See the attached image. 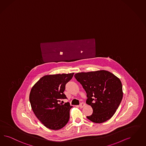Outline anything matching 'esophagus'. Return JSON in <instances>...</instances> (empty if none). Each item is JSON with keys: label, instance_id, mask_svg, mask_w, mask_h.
<instances>
[{"label": "esophagus", "instance_id": "obj_1", "mask_svg": "<svg viewBox=\"0 0 146 146\" xmlns=\"http://www.w3.org/2000/svg\"><path fill=\"white\" fill-rule=\"evenodd\" d=\"M86 104L85 103H84V102H81L80 104V108H83L84 107H85V106Z\"/></svg>", "mask_w": 146, "mask_h": 146}]
</instances>
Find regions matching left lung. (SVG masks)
<instances>
[{"instance_id":"left-lung-1","label":"left lung","mask_w":146,"mask_h":146,"mask_svg":"<svg viewBox=\"0 0 146 146\" xmlns=\"http://www.w3.org/2000/svg\"><path fill=\"white\" fill-rule=\"evenodd\" d=\"M87 93L86 104L93 108L87 118L96 123L110 119L115 114L123 97L120 80L105 70L81 72L74 75Z\"/></svg>"}]
</instances>
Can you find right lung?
Returning <instances> with one entry per match:
<instances>
[{
	"label": "right lung",
	"mask_w": 146,
	"mask_h": 146,
	"mask_svg": "<svg viewBox=\"0 0 146 146\" xmlns=\"http://www.w3.org/2000/svg\"><path fill=\"white\" fill-rule=\"evenodd\" d=\"M73 75L74 73L44 76L31 90L32 109L38 120L50 129H60L69 121L73 106L69 102L64 105L60 102L67 99L64 93L66 84Z\"/></svg>",
	"instance_id": "obj_1"
}]
</instances>
